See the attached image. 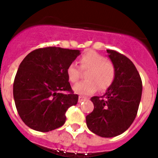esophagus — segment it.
Here are the masks:
<instances>
[{"label": "esophagus", "instance_id": "1", "mask_svg": "<svg viewBox=\"0 0 158 158\" xmlns=\"http://www.w3.org/2000/svg\"><path fill=\"white\" fill-rule=\"evenodd\" d=\"M87 98L86 97H83V96H79V102H85L86 101Z\"/></svg>", "mask_w": 158, "mask_h": 158}]
</instances>
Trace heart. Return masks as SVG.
Returning a JSON list of instances; mask_svg holds the SVG:
<instances>
[{"label":"heart","instance_id":"obj_1","mask_svg":"<svg viewBox=\"0 0 158 158\" xmlns=\"http://www.w3.org/2000/svg\"><path fill=\"white\" fill-rule=\"evenodd\" d=\"M79 63L83 71L88 70V72L85 74L87 80L73 87L76 94L87 96L96 92L98 87L100 90H106L112 85L115 79V68L103 56L95 52H88L80 57ZM66 73L70 82H77L80 78V71L74 63L68 66Z\"/></svg>","mask_w":158,"mask_h":158}]
</instances>
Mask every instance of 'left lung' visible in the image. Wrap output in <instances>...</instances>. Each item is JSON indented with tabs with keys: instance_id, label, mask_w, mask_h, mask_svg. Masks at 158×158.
Instances as JSON below:
<instances>
[{
	"instance_id": "obj_1",
	"label": "left lung",
	"mask_w": 158,
	"mask_h": 158,
	"mask_svg": "<svg viewBox=\"0 0 158 158\" xmlns=\"http://www.w3.org/2000/svg\"><path fill=\"white\" fill-rule=\"evenodd\" d=\"M115 68V79L102 96H93L94 110L86 116L89 129L101 137L119 135L129 129L135 118L142 94L139 73L125 56L106 50Z\"/></svg>"
}]
</instances>
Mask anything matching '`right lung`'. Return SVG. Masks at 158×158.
Listing matches in <instances>:
<instances>
[{"mask_svg":"<svg viewBox=\"0 0 158 158\" xmlns=\"http://www.w3.org/2000/svg\"><path fill=\"white\" fill-rule=\"evenodd\" d=\"M79 55V50L45 47L29 53L20 63L13 98L19 116L30 129L48 132L64 124L67 110L79 98L71 90L66 71Z\"/></svg>","mask_w":158,"mask_h":158,"instance_id":"1","label":"right lung"}]
</instances>
